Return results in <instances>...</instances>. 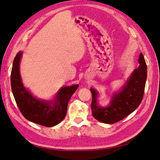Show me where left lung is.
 <instances>
[{
  "label": "left lung",
  "instance_id": "8db88e82",
  "mask_svg": "<svg viewBox=\"0 0 160 160\" xmlns=\"http://www.w3.org/2000/svg\"><path fill=\"white\" fill-rule=\"evenodd\" d=\"M138 62L140 64V66L135 69L121 92L114 95L109 106H98V93L91 88L92 93L91 111L93 116L97 120L107 124H114L123 120L140 104L144 96L147 76V64L142 53Z\"/></svg>",
  "mask_w": 160,
  "mask_h": 160
}]
</instances>
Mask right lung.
Instances as JSON below:
<instances>
[{
    "instance_id": "1",
    "label": "right lung",
    "mask_w": 160,
    "mask_h": 160,
    "mask_svg": "<svg viewBox=\"0 0 160 160\" xmlns=\"http://www.w3.org/2000/svg\"><path fill=\"white\" fill-rule=\"evenodd\" d=\"M21 56V52L16 54L11 72L12 93L20 111L27 120L44 127H52L59 124L65 118L68 102L79 85L76 84L62 88L58 93L53 103L36 99L22 83L19 71Z\"/></svg>"
}]
</instances>
